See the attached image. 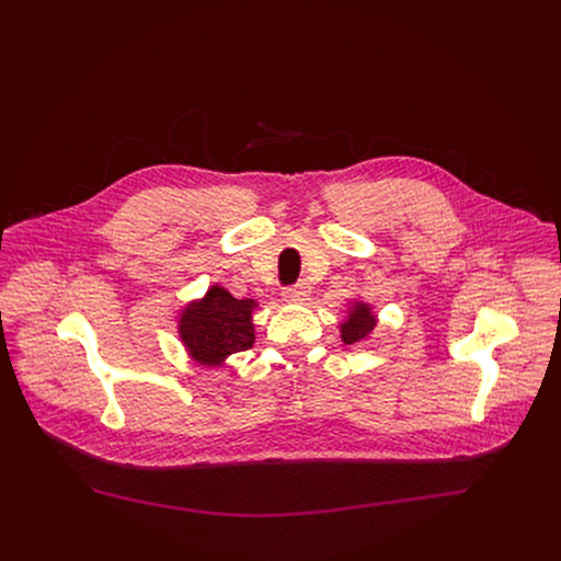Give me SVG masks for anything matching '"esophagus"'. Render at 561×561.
Instances as JSON below:
<instances>
[{"mask_svg":"<svg viewBox=\"0 0 561 561\" xmlns=\"http://www.w3.org/2000/svg\"><path fill=\"white\" fill-rule=\"evenodd\" d=\"M308 295H310V286L306 282H297L295 286H288L282 293L284 301H304Z\"/></svg>","mask_w":561,"mask_h":561,"instance_id":"34e87169","label":"esophagus"}]
</instances>
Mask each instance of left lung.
Masks as SVG:
<instances>
[{"label": "left lung", "instance_id": "obj_1", "mask_svg": "<svg viewBox=\"0 0 561 561\" xmlns=\"http://www.w3.org/2000/svg\"><path fill=\"white\" fill-rule=\"evenodd\" d=\"M375 327H377V314L373 312V308L364 301H353L348 306V317L340 324L342 342L344 344L364 342V340H368V335L373 333Z\"/></svg>", "mask_w": 561, "mask_h": 561}]
</instances>
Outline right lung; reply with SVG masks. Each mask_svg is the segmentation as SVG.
I'll return each mask as SVG.
<instances>
[{"mask_svg": "<svg viewBox=\"0 0 561 561\" xmlns=\"http://www.w3.org/2000/svg\"><path fill=\"white\" fill-rule=\"evenodd\" d=\"M255 299H234L226 288L210 286L180 314V337L188 355L202 366H219L228 355L255 344Z\"/></svg>", "mask_w": 561, "mask_h": 561, "instance_id": "1", "label": "right lung"}]
</instances>
